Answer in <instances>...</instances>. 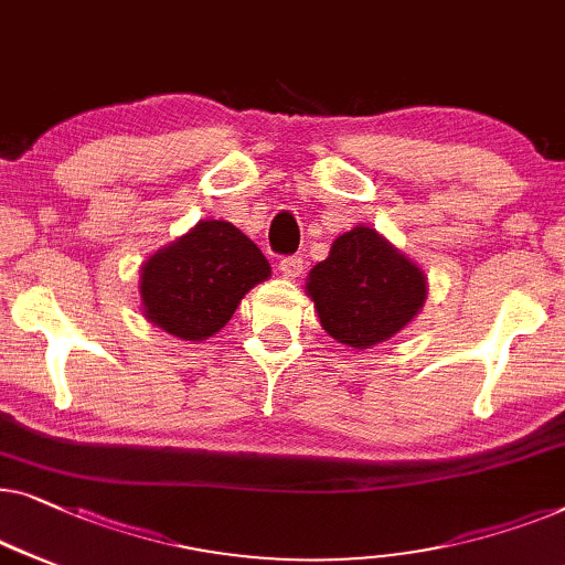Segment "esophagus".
Listing matches in <instances>:
<instances>
[{
	"label": "esophagus",
	"instance_id": "1",
	"mask_svg": "<svg viewBox=\"0 0 565 565\" xmlns=\"http://www.w3.org/2000/svg\"><path fill=\"white\" fill-rule=\"evenodd\" d=\"M279 271L284 279H299L301 271H305V266H301L299 256H286L279 260Z\"/></svg>",
	"mask_w": 565,
	"mask_h": 565
}]
</instances>
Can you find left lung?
<instances>
[{"label": "left lung", "instance_id": "obj_1", "mask_svg": "<svg viewBox=\"0 0 565 565\" xmlns=\"http://www.w3.org/2000/svg\"><path fill=\"white\" fill-rule=\"evenodd\" d=\"M322 330L353 351L392 340L423 312L427 276L379 230L355 225L307 276Z\"/></svg>", "mask_w": 565, "mask_h": 565}]
</instances>
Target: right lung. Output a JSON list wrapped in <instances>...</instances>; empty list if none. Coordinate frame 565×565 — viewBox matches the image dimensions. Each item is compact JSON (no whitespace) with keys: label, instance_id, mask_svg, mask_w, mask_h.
<instances>
[{"label":"right lung","instance_id":"obj_1","mask_svg":"<svg viewBox=\"0 0 565 565\" xmlns=\"http://www.w3.org/2000/svg\"><path fill=\"white\" fill-rule=\"evenodd\" d=\"M271 276L258 245L225 220H200L140 266V307L148 322L179 340L217 335L245 294Z\"/></svg>","mask_w":565,"mask_h":565}]
</instances>
